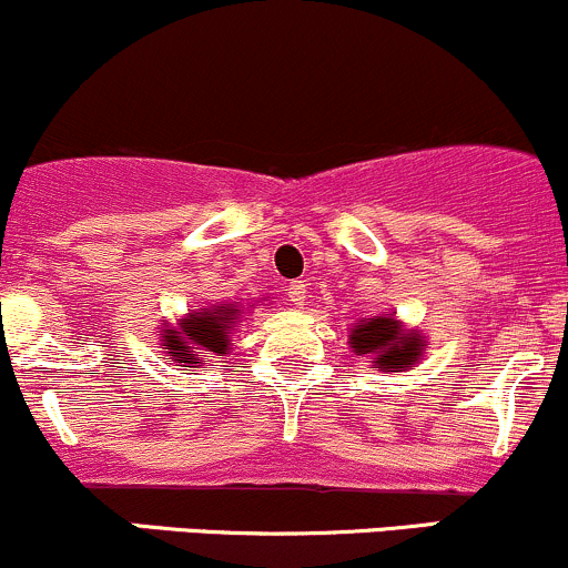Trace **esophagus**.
<instances>
[{
    "instance_id": "obj_1",
    "label": "esophagus",
    "mask_w": 568,
    "mask_h": 568,
    "mask_svg": "<svg viewBox=\"0 0 568 568\" xmlns=\"http://www.w3.org/2000/svg\"><path fill=\"white\" fill-rule=\"evenodd\" d=\"M285 294H288L291 304H296V307H304V300H307V288H304L302 280H294V283L285 285Z\"/></svg>"
}]
</instances>
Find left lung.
Returning a JSON list of instances; mask_svg holds the SVG:
<instances>
[{"instance_id":"left-lung-1","label":"left lung","mask_w":568,"mask_h":568,"mask_svg":"<svg viewBox=\"0 0 568 568\" xmlns=\"http://www.w3.org/2000/svg\"><path fill=\"white\" fill-rule=\"evenodd\" d=\"M348 345L356 356L369 359V367L392 375L419 364L427 348V337L422 329H408L389 313L359 318V324L348 329Z\"/></svg>"}]
</instances>
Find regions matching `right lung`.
Wrapping results in <instances>:
<instances>
[{"label": "right lung", "instance_id": "right-lung-1", "mask_svg": "<svg viewBox=\"0 0 568 568\" xmlns=\"http://www.w3.org/2000/svg\"><path fill=\"white\" fill-rule=\"evenodd\" d=\"M242 318V302H217L190 310L176 324L160 326V348L176 367H204L214 356L229 354L231 337Z\"/></svg>", "mask_w": 568, "mask_h": 568}]
</instances>
